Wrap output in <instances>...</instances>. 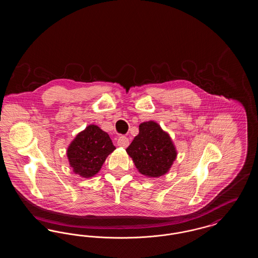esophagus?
I'll use <instances>...</instances> for the list:
<instances>
[{"label": "esophagus", "instance_id": "obj_1", "mask_svg": "<svg viewBox=\"0 0 258 258\" xmlns=\"http://www.w3.org/2000/svg\"><path fill=\"white\" fill-rule=\"evenodd\" d=\"M117 144H118V146H120V147L126 148L128 146V144H130V140H128V138L125 137V136H120V137L118 138Z\"/></svg>", "mask_w": 258, "mask_h": 258}]
</instances>
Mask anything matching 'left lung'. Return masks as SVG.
I'll list each match as a JSON object with an SVG mask.
<instances>
[{
	"label": "left lung",
	"instance_id": "obj_1",
	"mask_svg": "<svg viewBox=\"0 0 258 258\" xmlns=\"http://www.w3.org/2000/svg\"><path fill=\"white\" fill-rule=\"evenodd\" d=\"M125 151L134 160L137 170L148 178H158L166 174L177 158L170 135L154 121L139 124V134Z\"/></svg>",
	"mask_w": 258,
	"mask_h": 258
}]
</instances>
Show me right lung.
I'll return each mask as SVG.
<instances>
[{
	"label": "right lung",
	"mask_w": 258,
	"mask_h": 258,
	"mask_svg": "<svg viewBox=\"0 0 258 258\" xmlns=\"http://www.w3.org/2000/svg\"><path fill=\"white\" fill-rule=\"evenodd\" d=\"M115 149L108 134L96 124H89L75 136L68 148L67 156L75 174L91 178L98 173Z\"/></svg>",
	"instance_id": "obj_1"
}]
</instances>
